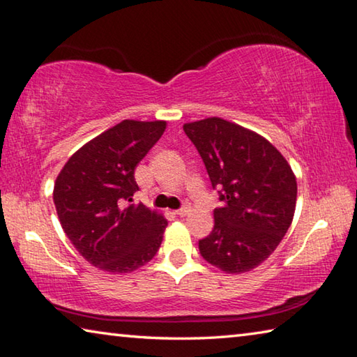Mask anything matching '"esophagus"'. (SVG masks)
<instances>
[{"label": "esophagus", "mask_w": 357, "mask_h": 357, "mask_svg": "<svg viewBox=\"0 0 357 357\" xmlns=\"http://www.w3.org/2000/svg\"><path fill=\"white\" fill-rule=\"evenodd\" d=\"M174 214H176L178 218H184L185 214H188V209L185 208H181V209H176V211H174Z\"/></svg>", "instance_id": "obj_1"}]
</instances>
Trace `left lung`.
Wrapping results in <instances>:
<instances>
[{
  "label": "left lung",
  "instance_id": "obj_1",
  "mask_svg": "<svg viewBox=\"0 0 357 357\" xmlns=\"http://www.w3.org/2000/svg\"><path fill=\"white\" fill-rule=\"evenodd\" d=\"M222 205L214 229L199 241L202 257L225 273L262 264L292 222L297 181L270 141L220 117L184 123Z\"/></svg>",
  "mask_w": 357,
  "mask_h": 357
}]
</instances>
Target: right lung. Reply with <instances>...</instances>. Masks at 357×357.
<instances>
[{
    "instance_id": "obj_1",
    "label": "right lung",
    "mask_w": 357,
    "mask_h": 357,
    "mask_svg": "<svg viewBox=\"0 0 357 357\" xmlns=\"http://www.w3.org/2000/svg\"><path fill=\"white\" fill-rule=\"evenodd\" d=\"M165 121H122L70 157L54 185L60 224L77 252L100 270L128 273L155 256L167 219L143 203L135 168L165 132Z\"/></svg>"
}]
</instances>
